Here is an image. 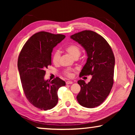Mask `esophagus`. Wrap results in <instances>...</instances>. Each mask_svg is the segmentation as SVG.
<instances>
[{"mask_svg":"<svg viewBox=\"0 0 135 135\" xmlns=\"http://www.w3.org/2000/svg\"><path fill=\"white\" fill-rule=\"evenodd\" d=\"M66 84H73V81H66Z\"/></svg>","mask_w":135,"mask_h":135,"instance_id":"esophagus-1","label":"esophagus"}]
</instances>
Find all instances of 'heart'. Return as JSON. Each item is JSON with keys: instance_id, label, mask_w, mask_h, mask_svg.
<instances>
[{"instance_id": "obj_1", "label": "heart", "mask_w": 135, "mask_h": 135, "mask_svg": "<svg viewBox=\"0 0 135 135\" xmlns=\"http://www.w3.org/2000/svg\"><path fill=\"white\" fill-rule=\"evenodd\" d=\"M65 49L68 53L70 54L75 58H78V57L80 55V47L78 45H77L76 44H72L67 46L66 47ZM60 56V52H59L58 50H56V51L54 52L53 55H52V62L54 64L58 63ZM73 71H74V70L72 69V68H67V69H65L64 71V74L66 76H67L68 77H73Z\"/></svg>"}]
</instances>
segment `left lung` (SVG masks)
<instances>
[{"mask_svg":"<svg viewBox=\"0 0 135 135\" xmlns=\"http://www.w3.org/2000/svg\"><path fill=\"white\" fill-rule=\"evenodd\" d=\"M70 37L81 45L88 56L80 77L92 76L88 83L82 80L77 81L81 89L77 100L84 107L95 108L103 103L113 85L115 65L113 52L107 40L93 31H82Z\"/></svg>","mask_w":135,"mask_h":135,"instance_id":"8db88e82","label":"left lung"}]
</instances>
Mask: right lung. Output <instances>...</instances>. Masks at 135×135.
I'll return each instance as SVG.
<instances>
[{
  "label": "right lung",
  "instance_id": "1",
  "mask_svg": "<svg viewBox=\"0 0 135 135\" xmlns=\"http://www.w3.org/2000/svg\"><path fill=\"white\" fill-rule=\"evenodd\" d=\"M65 36L46 31L35 34L25 43L18 56V68L24 94L36 108L43 110L53 108L58 101V90L65 86L59 77L45 80V69L51 65L54 47Z\"/></svg>",
  "mask_w": 135,
  "mask_h": 135
}]
</instances>
